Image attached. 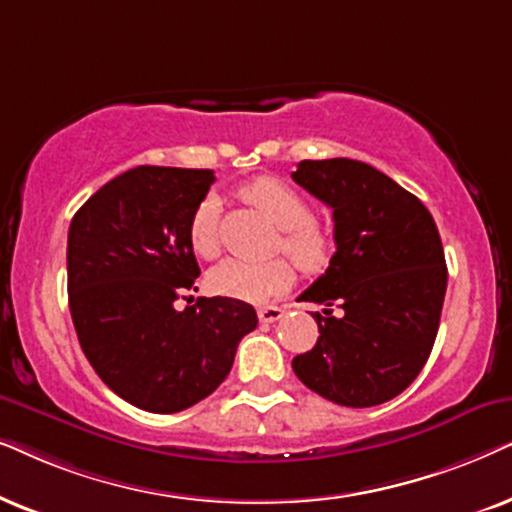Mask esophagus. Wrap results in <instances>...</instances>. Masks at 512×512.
Segmentation results:
<instances>
[{
	"label": "esophagus",
	"instance_id": "esophagus-1",
	"mask_svg": "<svg viewBox=\"0 0 512 512\" xmlns=\"http://www.w3.org/2000/svg\"><path fill=\"white\" fill-rule=\"evenodd\" d=\"M281 316H283V309H278V306H260V309H257V318H260V323H276Z\"/></svg>",
	"mask_w": 512,
	"mask_h": 512
}]
</instances>
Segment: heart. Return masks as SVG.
Returning a JSON list of instances; mask_svg holds the SVG:
<instances>
[{"instance_id":"obj_1","label":"heart","mask_w":512,"mask_h":512,"mask_svg":"<svg viewBox=\"0 0 512 512\" xmlns=\"http://www.w3.org/2000/svg\"><path fill=\"white\" fill-rule=\"evenodd\" d=\"M241 199L255 206L281 229L276 248L304 271H320L332 257V231L313 220V206L302 192L278 177H257L241 187ZM189 245L203 260L220 250V201L208 194L196 203L187 227ZM210 290L241 302H269L292 285V269L283 260L250 262L241 257L222 260L208 274Z\"/></svg>"}]
</instances>
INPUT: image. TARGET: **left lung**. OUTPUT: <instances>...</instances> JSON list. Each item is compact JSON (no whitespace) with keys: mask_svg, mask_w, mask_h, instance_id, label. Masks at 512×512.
<instances>
[{"mask_svg":"<svg viewBox=\"0 0 512 512\" xmlns=\"http://www.w3.org/2000/svg\"><path fill=\"white\" fill-rule=\"evenodd\" d=\"M292 180L332 208L337 243L299 295L325 309L311 313L320 337L292 370L337 405L386 403L417 379L438 335L447 290L438 227L417 196L363 161H299Z\"/></svg>","mask_w":512,"mask_h":512,"instance_id":"1","label":"left lung"}]
</instances>
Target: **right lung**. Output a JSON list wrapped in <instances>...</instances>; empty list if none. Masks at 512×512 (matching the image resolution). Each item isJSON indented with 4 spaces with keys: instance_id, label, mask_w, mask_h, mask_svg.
I'll return each instance as SVG.
<instances>
[{
    "instance_id": "right-lung-1",
    "label": "right lung",
    "mask_w": 512,
    "mask_h": 512,
    "mask_svg": "<svg viewBox=\"0 0 512 512\" xmlns=\"http://www.w3.org/2000/svg\"><path fill=\"white\" fill-rule=\"evenodd\" d=\"M213 182V170L138 166L72 217L67 295L81 351L140 410L173 414L208 398L257 327L255 309L241 299L173 306L201 274L187 227Z\"/></svg>"
}]
</instances>
